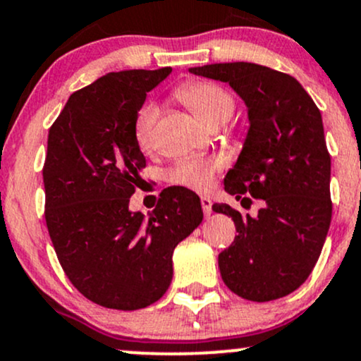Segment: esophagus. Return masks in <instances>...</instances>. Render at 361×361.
Here are the masks:
<instances>
[{"label": "esophagus", "instance_id": "obj_1", "mask_svg": "<svg viewBox=\"0 0 361 361\" xmlns=\"http://www.w3.org/2000/svg\"><path fill=\"white\" fill-rule=\"evenodd\" d=\"M201 206H202V213H204V216H209L213 213V202H211L209 197H201Z\"/></svg>", "mask_w": 361, "mask_h": 361}]
</instances>
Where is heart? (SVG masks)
<instances>
[{"label":"heart","instance_id":"b5f03b06","mask_svg":"<svg viewBox=\"0 0 361 361\" xmlns=\"http://www.w3.org/2000/svg\"><path fill=\"white\" fill-rule=\"evenodd\" d=\"M177 99L194 111L211 128L226 123L235 111V99L226 89L206 80H194L180 86L176 92ZM157 108L147 104L140 109L133 123V137L142 150H150L154 142V126ZM223 169L219 159H182L167 172V179L173 185L204 192L213 185L214 176Z\"/></svg>","mask_w":361,"mask_h":361}]
</instances>
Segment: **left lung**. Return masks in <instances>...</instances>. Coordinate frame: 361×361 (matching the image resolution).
<instances>
[{
  "mask_svg": "<svg viewBox=\"0 0 361 361\" xmlns=\"http://www.w3.org/2000/svg\"><path fill=\"white\" fill-rule=\"evenodd\" d=\"M189 71L228 82L247 104L250 130L224 190L247 207L248 195L264 201L257 218L213 206L238 231L218 257L223 282L253 302L289 295L311 275L331 223V157L321 111L298 80L270 67L230 62Z\"/></svg>",
  "mask_w": 361,
  "mask_h": 361,
  "instance_id": "1",
  "label": "left lung"
}]
</instances>
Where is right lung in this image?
<instances>
[{
	"label": "right lung",
	"instance_id": "obj_1",
	"mask_svg": "<svg viewBox=\"0 0 361 361\" xmlns=\"http://www.w3.org/2000/svg\"><path fill=\"white\" fill-rule=\"evenodd\" d=\"M171 72H109L72 92L49 130L42 172L50 240L72 286L103 307L137 311L162 298L173 248L202 221L201 201L185 188L165 189L148 218L128 209L147 165L135 118Z\"/></svg>",
	"mask_w": 361,
	"mask_h": 361
}]
</instances>
